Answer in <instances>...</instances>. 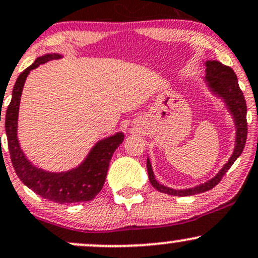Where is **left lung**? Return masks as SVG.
<instances>
[{"instance_id": "8db88e82", "label": "left lung", "mask_w": 258, "mask_h": 258, "mask_svg": "<svg viewBox=\"0 0 258 258\" xmlns=\"http://www.w3.org/2000/svg\"><path fill=\"white\" fill-rule=\"evenodd\" d=\"M206 69H207L206 70L207 71L206 79H207L209 87L225 99L226 105L229 106V109H230V111L234 115L235 124H236V144H235V151L228 163L223 166L220 172H218L216 177H213L211 181L203 183V185L188 189H172L160 185L154 179V174H153L151 163H149L148 159L147 160V169H148L149 181H151L153 187L157 188L158 191L163 192V194L183 197L209 191V189L216 187L218 183L220 182V180L223 179V176L226 174V171L231 168L234 161L240 157V154H241L245 148L246 138H247V120H246L247 106H246L244 93H242V90L239 87L236 75H235V72L230 67L225 66V64L220 63L218 61H207L206 62Z\"/></svg>"}]
</instances>
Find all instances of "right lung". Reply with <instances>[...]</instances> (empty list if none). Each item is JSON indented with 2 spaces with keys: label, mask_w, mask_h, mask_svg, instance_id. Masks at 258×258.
Returning a JSON list of instances; mask_svg holds the SVG:
<instances>
[{
  "label": "right lung",
  "mask_w": 258,
  "mask_h": 258,
  "mask_svg": "<svg viewBox=\"0 0 258 258\" xmlns=\"http://www.w3.org/2000/svg\"><path fill=\"white\" fill-rule=\"evenodd\" d=\"M58 57L60 55H46L36 58L32 66L19 75L13 88L12 100L6 111L5 126L12 165L22 182L42 198L63 205L90 201L100 192L105 182L110 160L116 148L122 143L123 135L117 134L99 142L89 153L86 161L72 171L60 174L46 172L35 168L24 157L17 140V118L25 78L29 71L36 69L39 64Z\"/></svg>",
  "instance_id": "add662e5"
}]
</instances>
